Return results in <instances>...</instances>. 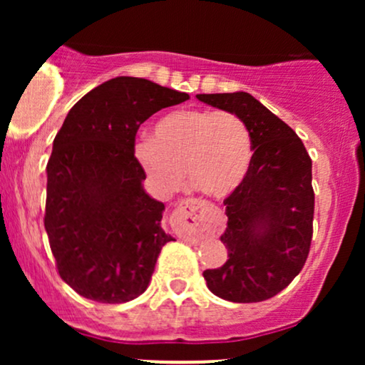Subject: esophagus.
Wrapping results in <instances>:
<instances>
[{
  "mask_svg": "<svg viewBox=\"0 0 365 365\" xmlns=\"http://www.w3.org/2000/svg\"><path fill=\"white\" fill-rule=\"evenodd\" d=\"M171 225L180 238L195 242L216 235L223 228V217L212 204L199 199H185L171 215Z\"/></svg>",
  "mask_w": 365,
  "mask_h": 365,
  "instance_id": "esophagus-1",
  "label": "esophagus"
}]
</instances>
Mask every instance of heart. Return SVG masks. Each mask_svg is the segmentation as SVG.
<instances>
[{"instance_id": "heart-1", "label": "heart", "mask_w": 365, "mask_h": 365, "mask_svg": "<svg viewBox=\"0 0 365 365\" xmlns=\"http://www.w3.org/2000/svg\"><path fill=\"white\" fill-rule=\"evenodd\" d=\"M133 156L161 192H175L185 180L212 197L240 188L252 163V137L240 116L225 110L185 108L163 116L154 139L135 142Z\"/></svg>"}]
</instances>
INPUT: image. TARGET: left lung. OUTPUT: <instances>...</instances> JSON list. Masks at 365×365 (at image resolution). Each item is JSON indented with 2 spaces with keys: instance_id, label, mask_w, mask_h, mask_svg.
I'll use <instances>...</instances> for the list:
<instances>
[{
  "instance_id": "8db88e82",
  "label": "left lung",
  "mask_w": 365,
  "mask_h": 365,
  "mask_svg": "<svg viewBox=\"0 0 365 365\" xmlns=\"http://www.w3.org/2000/svg\"><path fill=\"white\" fill-rule=\"evenodd\" d=\"M232 111L252 137V163L238 190L225 199L221 242L228 261L204 271L207 288L230 302L271 299L302 271L312 240V161L302 140L249 92L197 94Z\"/></svg>"
}]
</instances>
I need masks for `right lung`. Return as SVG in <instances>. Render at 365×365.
Segmentation results:
<instances>
[{
    "label": "right lung",
    "instance_id": "add662e5",
    "mask_svg": "<svg viewBox=\"0 0 365 365\" xmlns=\"http://www.w3.org/2000/svg\"><path fill=\"white\" fill-rule=\"evenodd\" d=\"M188 94L137 77L87 92L63 121L48 166L44 228L58 273L78 295L123 304L149 287L158 255L173 237L165 204L144 190L133 156L149 116Z\"/></svg>",
    "mask_w": 365,
    "mask_h": 365
}]
</instances>
